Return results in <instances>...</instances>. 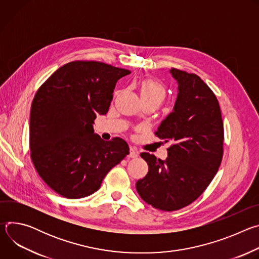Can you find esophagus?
Segmentation results:
<instances>
[{
  "label": "esophagus",
  "mask_w": 259,
  "mask_h": 259,
  "mask_svg": "<svg viewBox=\"0 0 259 259\" xmlns=\"http://www.w3.org/2000/svg\"><path fill=\"white\" fill-rule=\"evenodd\" d=\"M129 158H137L138 157V152L136 149H134V147H130V152H129V155H128Z\"/></svg>",
  "instance_id": "1"
}]
</instances>
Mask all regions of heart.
I'll return each mask as SVG.
<instances>
[{"label":"heart","instance_id":"heart-1","mask_svg":"<svg viewBox=\"0 0 259 259\" xmlns=\"http://www.w3.org/2000/svg\"><path fill=\"white\" fill-rule=\"evenodd\" d=\"M140 96L142 100H153L160 105L166 97V90L159 82L147 79L140 84Z\"/></svg>","mask_w":259,"mask_h":259}]
</instances>
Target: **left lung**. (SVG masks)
Masks as SVG:
<instances>
[{"instance_id":"8db88e82","label":"left lung","mask_w":259,"mask_h":259,"mask_svg":"<svg viewBox=\"0 0 259 259\" xmlns=\"http://www.w3.org/2000/svg\"><path fill=\"white\" fill-rule=\"evenodd\" d=\"M170 73L178 84L177 98L155 134L172 145L166 160L140 154L149 172L136 182L140 198L163 211L178 210L197 200L224 155V123L216 96L195 73L176 68Z\"/></svg>"}]
</instances>
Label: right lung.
<instances>
[{
  "mask_svg": "<svg viewBox=\"0 0 259 259\" xmlns=\"http://www.w3.org/2000/svg\"><path fill=\"white\" fill-rule=\"evenodd\" d=\"M131 71L98 61H71L36 91L30 108V158L58 195L80 199L95 193L108 171L128 154L125 140L104 141L94 133L116 83Z\"/></svg>",
  "mask_w": 259,
  "mask_h": 259,
  "instance_id": "obj_1",
  "label": "right lung"
}]
</instances>
